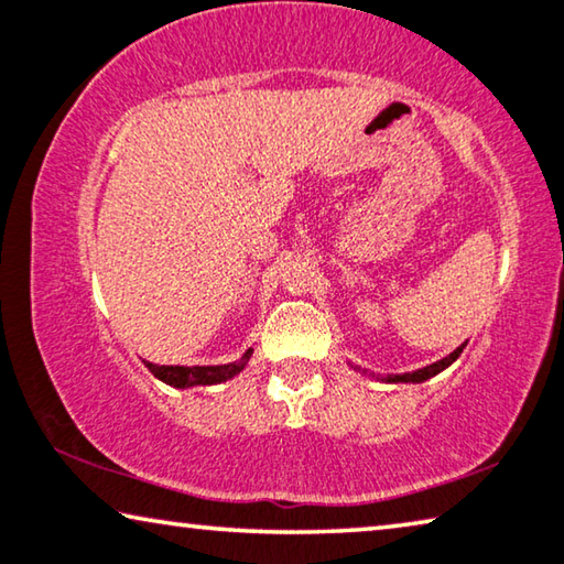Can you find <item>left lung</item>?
Listing matches in <instances>:
<instances>
[{"mask_svg": "<svg viewBox=\"0 0 564 564\" xmlns=\"http://www.w3.org/2000/svg\"><path fill=\"white\" fill-rule=\"evenodd\" d=\"M464 348H466V343L458 345V348L454 352H448L446 358L431 362V366H426V368H419V370H413V372H395V376H386V378H380V380H383V383H423V380L438 376L441 370H446L448 366H452V362H456V358H458V355H462ZM352 368L360 370L358 366H352ZM362 372H366V370H362ZM372 378H376V376H372Z\"/></svg>", "mask_w": 564, "mask_h": 564, "instance_id": "1", "label": "left lung"}]
</instances>
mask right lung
Segmentation results:
<instances>
[{
    "label": "right lung",
    "mask_w": 564,
    "mask_h": 564,
    "mask_svg": "<svg viewBox=\"0 0 564 564\" xmlns=\"http://www.w3.org/2000/svg\"><path fill=\"white\" fill-rule=\"evenodd\" d=\"M254 348H249L239 360L224 362V366H153V362L143 360L145 368H149L161 383L171 388H194V386H216L227 383L234 376H239L241 370L247 368L249 358H252Z\"/></svg>",
    "instance_id": "obj_1"
}]
</instances>
